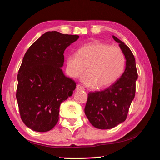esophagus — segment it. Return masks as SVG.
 <instances>
[{"instance_id":"esophagus-1","label":"esophagus","mask_w":160,"mask_h":160,"mask_svg":"<svg viewBox=\"0 0 160 160\" xmlns=\"http://www.w3.org/2000/svg\"><path fill=\"white\" fill-rule=\"evenodd\" d=\"M84 90H85V88H84L82 85H78L76 86V90H77V91Z\"/></svg>"}]
</instances>
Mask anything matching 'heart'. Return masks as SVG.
I'll return each mask as SVG.
<instances>
[{"mask_svg": "<svg viewBox=\"0 0 160 160\" xmlns=\"http://www.w3.org/2000/svg\"><path fill=\"white\" fill-rule=\"evenodd\" d=\"M66 70L70 76L78 78L85 72L82 82L88 87L104 88L112 85L123 72L126 58L118 47L101 42L84 44L77 53L68 55Z\"/></svg>", "mask_w": 160, "mask_h": 160, "instance_id": "1", "label": "heart"}]
</instances>
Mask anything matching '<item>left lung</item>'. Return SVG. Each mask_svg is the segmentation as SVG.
<instances>
[{
	"instance_id": "8db88e82",
	"label": "left lung",
	"mask_w": 160,
	"mask_h": 160,
	"mask_svg": "<svg viewBox=\"0 0 160 160\" xmlns=\"http://www.w3.org/2000/svg\"><path fill=\"white\" fill-rule=\"evenodd\" d=\"M126 58V68L120 78L102 91L88 94L85 113L92 125L99 129H110L123 122L135 94L138 72L135 59L130 48L113 36Z\"/></svg>"
}]
</instances>
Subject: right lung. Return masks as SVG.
I'll list each match as a JSON object with an SVG mask.
<instances>
[{
  "mask_svg": "<svg viewBox=\"0 0 160 160\" xmlns=\"http://www.w3.org/2000/svg\"><path fill=\"white\" fill-rule=\"evenodd\" d=\"M78 35L47 32L27 51L18 74L16 98L21 119L32 130L47 132L59 118V108L76 83L63 74V53Z\"/></svg>",
  "mask_w": 160,
  "mask_h": 160,
  "instance_id": "add662e5",
  "label": "right lung"
}]
</instances>
